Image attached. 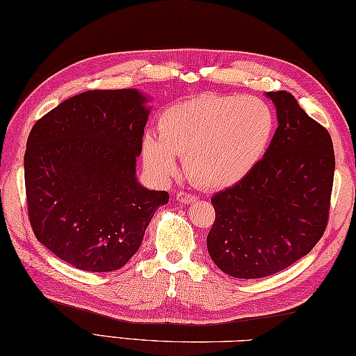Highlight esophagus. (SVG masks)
Listing matches in <instances>:
<instances>
[{
	"mask_svg": "<svg viewBox=\"0 0 356 356\" xmlns=\"http://www.w3.org/2000/svg\"><path fill=\"white\" fill-rule=\"evenodd\" d=\"M176 200L180 202V203H193V202L197 200V195L185 193V191H177L176 193Z\"/></svg>",
	"mask_w": 356,
	"mask_h": 356,
	"instance_id": "obj_1",
	"label": "esophagus"
}]
</instances>
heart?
<instances>
[{
    "label": "heart",
    "mask_w": 356,
    "mask_h": 356,
    "mask_svg": "<svg viewBox=\"0 0 356 356\" xmlns=\"http://www.w3.org/2000/svg\"><path fill=\"white\" fill-rule=\"evenodd\" d=\"M274 128V113L259 97L200 96L163 113L159 134L143 136V161L159 177H170L179 154L195 184L222 190L251 174Z\"/></svg>",
    "instance_id": "heart-1"
}]
</instances>
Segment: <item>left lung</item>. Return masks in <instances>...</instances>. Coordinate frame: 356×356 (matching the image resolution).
Wrapping results in <instances>:
<instances>
[{
  "mask_svg": "<svg viewBox=\"0 0 356 356\" xmlns=\"http://www.w3.org/2000/svg\"><path fill=\"white\" fill-rule=\"evenodd\" d=\"M278 127L261 161L211 199L209 257L225 274L263 278L312 251L329 222L335 154L329 131L291 95L266 93Z\"/></svg>",
  "mask_w": 356,
  "mask_h": 356,
  "instance_id": "1",
  "label": "left lung"
}]
</instances>
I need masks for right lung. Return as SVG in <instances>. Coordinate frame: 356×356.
<instances>
[{"mask_svg":"<svg viewBox=\"0 0 356 356\" xmlns=\"http://www.w3.org/2000/svg\"><path fill=\"white\" fill-rule=\"evenodd\" d=\"M138 90H90L36 120L24 154L29 220L72 266L111 272L138 252L166 191L136 179L149 108Z\"/></svg>","mask_w":356,"mask_h":356,"instance_id":"add662e5","label":"right lung"}]
</instances>
